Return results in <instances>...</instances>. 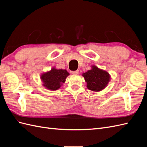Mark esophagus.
Returning a JSON list of instances; mask_svg holds the SVG:
<instances>
[{"label":"esophagus","instance_id":"obj_1","mask_svg":"<svg viewBox=\"0 0 147 147\" xmlns=\"http://www.w3.org/2000/svg\"><path fill=\"white\" fill-rule=\"evenodd\" d=\"M79 72L78 70H75V71H70V73L72 74H78Z\"/></svg>","mask_w":147,"mask_h":147}]
</instances>
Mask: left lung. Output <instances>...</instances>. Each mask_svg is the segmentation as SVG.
<instances>
[{
    "label": "left lung",
    "mask_w": 147,
    "mask_h": 147,
    "mask_svg": "<svg viewBox=\"0 0 147 147\" xmlns=\"http://www.w3.org/2000/svg\"><path fill=\"white\" fill-rule=\"evenodd\" d=\"M83 76L87 83V87L90 90L99 91L106 87L110 80V75L104 70L93 65L92 69L84 73Z\"/></svg>",
    "instance_id": "8db88e82"
}]
</instances>
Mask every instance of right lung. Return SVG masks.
Returning a JSON list of instances; mask_svg holds the SVG:
<instances>
[{
	"label": "right lung",
	"instance_id": "1",
	"mask_svg": "<svg viewBox=\"0 0 147 147\" xmlns=\"http://www.w3.org/2000/svg\"><path fill=\"white\" fill-rule=\"evenodd\" d=\"M69 74L66 70L52 69L50 72L43 74L41 79L43 86L50 90H57L61 87V84L65 82L66 77Z\"/></svg>",
	"mask_w": 147,
	"mask_h": 147
}]
</instances>
